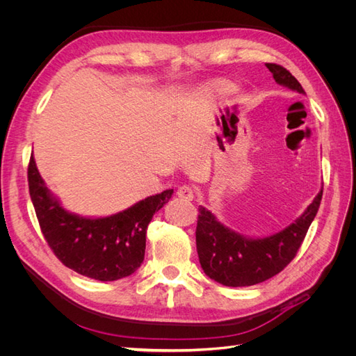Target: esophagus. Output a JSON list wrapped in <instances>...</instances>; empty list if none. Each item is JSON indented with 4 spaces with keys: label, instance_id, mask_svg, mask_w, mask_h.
<instances>
[{
    "label": "esophagus",
    "instance_id": "esophagus-1",
    "mask_svg": "<svg viewBox=\"0 0 356 356\" xmlns=\"http://www.w3.org/2000/svg\"><path fill=\"white\" fill-rule=\"evenodd\" d=\"M177 195L179 199L182 200H193V197H195V190H193L190 186H181L177 191Z\"/></svg>",
    "mask_w": 356,
    "mask_h": 356
}]
</instances>
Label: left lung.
<instances>
[{"label":"left lung","instance_id":"1","mask_svg":"<svg viewBox=\"0 0 356 356\" xmlns=\"http://www.w3.org/2000/svg\"><path fill=\"white\" fill-rule=\"evenodd\" d=\"M277 84L305 93L286 68L266 63ZM322 190L307 209L282 232L263 239H251L222 225L207 208H199L196 246L199 261L215 282L225 286H251L273 277L293 261L312 221L316 217Z\"/></svg>","mask_w":356,"mask_h":356}]
</instances>
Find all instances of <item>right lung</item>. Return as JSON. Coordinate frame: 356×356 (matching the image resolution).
<instances>
[{
	"instance_id": "right-lung-1",
	"label": "right lung",
	"mask_w": 356,
	"mask_h": 356,
	"mask_svg": "<svg viewBox=\"0 0 356 356\" xmlns=\"http://www.w3.org/2000/svg\"><path fill=\"white\" fill-rule=\"evenodd\" d=\"M28 186L40 229L53 254L74 272L102 282L136 272L144 261L148 224L174 193L165 190L111 217L84 218L60 207L46 187L32 156Z\"/></svg>"
}]
</instances>
